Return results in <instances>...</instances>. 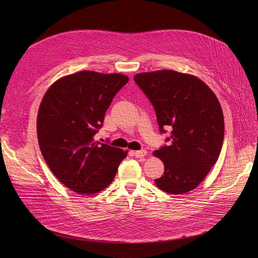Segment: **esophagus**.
Segmentation results:
<instances>
[{"label":"esophagus","mask_w":258,"mask_h":258,"mask_svg":"<svg viewBox=\"0 0 258 258\" xmlns=\"http://www.w3.org/2000/svg\"><path fill=\"white\" fill-rule=\"evenodd\" d=\"M146 154H147V152H146L145 150H141V151L135 152V153H134V156L136 157V158H143V157L146 156Z\"/></svg>","instance_id":"esophagus-1"}]
</instances>
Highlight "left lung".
Returning a JSON list of instances; mask_svg holds the SVG:
<instances>
[{
    "mask_svg": "<svg viewBox=\"0 0 258 258\" xmlns=\"http://www.w3.org/2000/svg\"><path fill=\"white\" fill-rule=\"evenodd\" d=\"M134 80L153 104L160 133L171 131L165 139L168 145L154 152L164 163L156 185L170 195L192 190L222 151L225 124L220 101L194 75L161 70L136 74Z\"/></svg>",
    "mask_w": 258,
    "mask_h": 258,
    "instance_id": "8db88e82",
    "label": "left lung"
}]
</instances>
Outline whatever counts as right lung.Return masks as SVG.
<instances>
[{
    "instance_id": "add662e5",
    "label": "right lung",
    "mask_w": 258,
    "mask_h": 258,
    "mask_svg": "<svg viewBox=\"0 0 258 258\" xmlns=\"http://www.w3.org/2000/svg\"><path fill=\"white\" fill-rule=\"evenodd\" d=\"M122 74L81 71L56 80L37 115L40 152L54 175L79 195L110 185L127 152L95 141L115 95L127 84Z\"/></svg>"
}]
</instances>
